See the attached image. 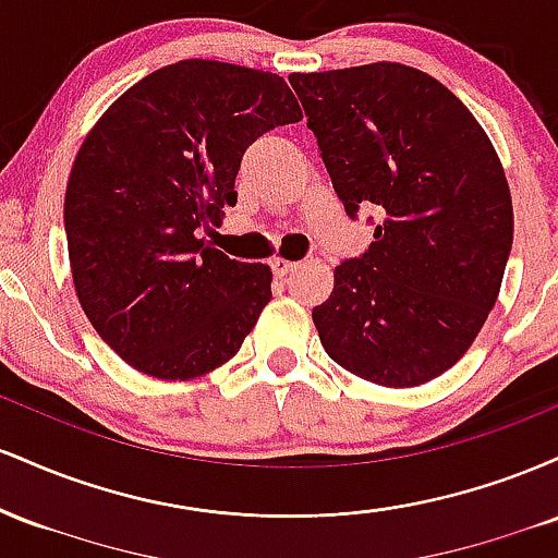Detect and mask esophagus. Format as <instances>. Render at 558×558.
I'll list each match as a JSON object with an SVG mask.
<instances>
[{
  "label": "esophagus",
  "instance_id": "obj_1",
  "mask_svg": "<svg viewBox=\"0 0 558 558\" xmlns=\"http://www.w3.org/2000/svg\"><path fill=\"white\" fill-rule=\"evenodd\" d=\"M299 267V262H291V259H283V257H275L272 259V270L278 278H286L288 272H293Z\"/></svg>",
  "mask_w": 558,
  "mask_h": 558
}]
</instances>
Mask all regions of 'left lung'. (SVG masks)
I'll return each mask as SVG.
<instances>
[{"mask_svg":"<svg viewBox=\"0 0 558 558\" xmlns=\"http://www.w3.org/2000/svg\"><path fill=\"white\" fill-rule=\"evenodd\" d=\"M349 217L375 207V241L332 270L312 319L332 362L414 388L466 354L514 239L501 159L440 81L399 62L291 73Z\"/></svg>","mask_w":558,"mask_h":558,"instance_id":"8db88e82","label":"left lung"}]
</instances>
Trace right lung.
<instances>
[{
  "label": "right lung",
  "mask_w": 558,
  "mask_h": 558,
  "mask_svg": "<svg viewBox=\"0 0 558 558\" xmlns=\"http://www.w3.org/2000/svg\"><path fill=\"white\" fill-rule=\"evenodd\" d=\"M299 120L280 75L181 60L128 88L81 144L65 191L70 270L88 323L133 369L194 380L239 354L272 272L198 233L239 198L243 151Z\"/></svg>",
  "instance_id": "1"
}]
</instances>
